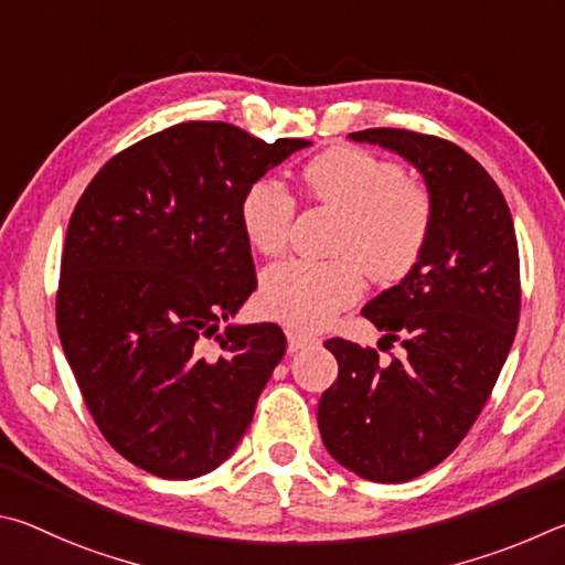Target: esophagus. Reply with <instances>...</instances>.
Returning a JSON list of instances; mask_svg holds the SVG:
<instances>
[{"label":"esophagus","instance_id":"1","mask_svg":"<svg viewBox=\"0 0 565 565\" xmlns=\"http://www.w3.org/2000/svg\"><path fill=\"white\" fill-rule=\"evenodd\" d=\"M315 342H318V338H312V334H302V332H295V330L288 332V350L290 352L310 348V344H315Z\"/></svg>","mask_w":565,"mask_h":565}]
</instances>
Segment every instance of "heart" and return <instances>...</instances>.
<instances>
[{"instance_id": "obj_1", "label": "heart", "mask_w": 565, "mask_h": 565, "mask_svg": "<svg viewBox=\"0 0 565 565\" xmlns=\"http://www.w3.org/2000/svg\"><path fill=\"white\" fill-rule=\"evenodd\" d=\"M302 185L315 201L342 213L332 245L340 257H290L270 265L263 275L260 308L285 328L312 332L362 298V270L377 282H394L419 263L434 203L427 185L404 178L397 163L354 146L315 156L302 168ZM237 215L250 245L275 255L288 245L295 198L277 178H257L245 188Z\"/></svg>"}]
</instances>
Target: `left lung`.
I'll return each instance as SVG.
<instances>
[{
    "mask_svg": "<svg viewBox=\"0 0 565 565\" xmlns=\"http://www.w3.org/2000/svg\"><path fill=\"white\" fill-rule=\"evenodd\" d=\"M350 138L417 168L434 223L419 263L362 310L404 354L382 362L372 348L324 342L340 372L322 394L318 427L344 469L402 483L459 447L499 380L519 328V245L507 198L457 143L404 128Z\"/></svg>",
    "mask_w": 565,
    "mask_h": 565,
    "instance_id": "obj_1",
    "label": "left lung"
}]
</instances>
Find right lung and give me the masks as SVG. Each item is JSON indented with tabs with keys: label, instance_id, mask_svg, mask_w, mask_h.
Masks as SVG:
<instances>
[{
	"label": "right lung",
	"instance_id": "1",
	"mask_svg": "<svg viewBox=\"0 0 565 565\" xmlns=\"http://www.w3.org/2000/svg\"><path fill=\"white\" fill-rule=\"evenodd\" d=\"M312 146L188 121L114 156L72 213L58 340L106 441L153 477L231 457L285 354L273 322L227 324L255 290L245 188ZM218 342L213 359L204 340Z\"/></svg>",
	"mask_w": 565,
	"mask_h": 565
}]
</instances>
